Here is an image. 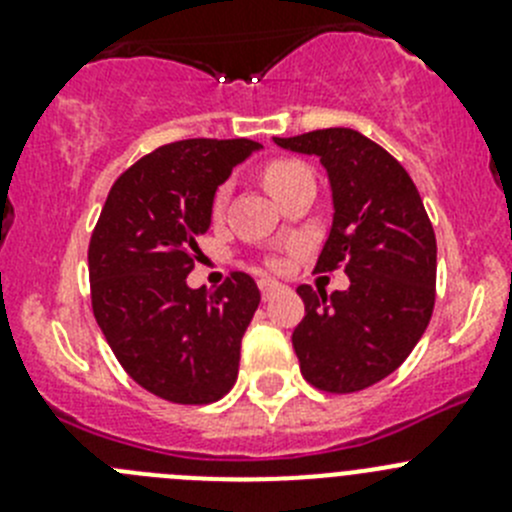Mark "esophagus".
I'll list each match as a JSON object with an SVG mask.
<instances>
[{
  "label": "esophagus",
  "mask_w": 512,
  "mask_h": 512,
  "mask_svg": "<svg viewBox=\"0 0 512 512\" xmlns=\"http://www.w3.org/2000/svg\"><path fill=\"white\" fill-rule=\"evenodd\" d=\"M259 287H261V295H264V300H271V297L277 295L279 289H282V284H279L277 279H261Z\"/></svg>",
  "instance_id": "1"
}]
</instances>
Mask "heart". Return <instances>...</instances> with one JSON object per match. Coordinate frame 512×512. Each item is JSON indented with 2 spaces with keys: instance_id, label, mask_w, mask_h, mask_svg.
Wrapping results in <instances>:
<instances>
[{
  "instance_id": "b5f03b06",
  "label": "heart",
  "mask_w": 512,
  "mask_h": 512,
  "mask_svg": "<svg viewBox=\"0 0 512 512\" xmlns=\"http://www.w3.org/2000/svg\"><path fill=\"white\" fill-rule=\"evenodd\" d=\"M305 176H310L305 164L292 161V158H279V161H271L264 169V184L269 187V192L277 197V194L284 192L289 184H295L297 179H305ZM225 202H228V187H220L215 194V212L223 210Z\"/></svg>"
}]
</instances>
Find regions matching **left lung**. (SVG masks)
Returning a JSON list of instances; mask_svg holds the SVG:
<instances>
[{
	"instance_id": "8db88e82",
	"label": "left lung",
	"mask_w": 512,
	"mask_h": 512,
	"mask_svg": "<svg viewBox=\"0 0 512 512\" xmlns=\"http://www.w3.org/2000/svg\"><path fill=\"white\" fill-rule=\"evenodd\" d=\"M318 156L333 197V225L318 271L346 264L348 289L302 284L305 318L292 333L302 377L325 392H359L392 374L428 328L436 302V235L400 161L351 128L274 138Z\"/></svg>"
}]
</instances>
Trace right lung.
Listing matches in <instances>:
<instances>
[{
	"label": "right lung",
	"mask_w": 512,
	"mask_h": 512,
	"mask_svg": "<svg viewBox=\"0 0 512 512\" xmlns=\"http://www.w3.org/2000/svg\"><path fill=\"white\" fill-rule=\"evenodd\" d=\"M261 143L189 138L156 148L112 184L89 243L94 318L122 369L153 395L205 405L238 377L261 302L248 274L215 292L187 284L217 187Z\"/></svg>",
	"instance_id": "right-lung-1"
}]
</instances>
